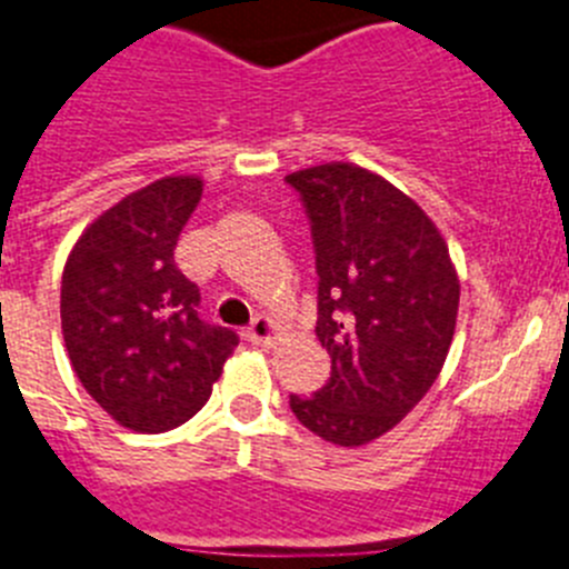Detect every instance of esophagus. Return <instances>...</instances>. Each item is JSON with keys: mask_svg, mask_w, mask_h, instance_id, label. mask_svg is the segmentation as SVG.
<instances>
[{"mask_svg": "<svg viewBox=\"0 0 569 569\" xmlns=\"http://www.w3.org/2000/svg\"><path fill=\"white\" fill-rule=\"evenodd\" d=\"M278 337H280V328L272 317L258 315L247 328V339L252 345H258V348H269V345L278 342Z\"/></svg>", "mask_w": 569, "mask_h": 569, "instance_id": "1", "label": "esophagus"}]
</instances>
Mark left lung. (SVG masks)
<instances>
[{
  "label": "left lung",
  "instance_id": "obj_1",
  "mask_svg": "<svg viewBox=\"0 0 569 569\" xmlns=\"http://www.w3.org/2000/svg\"><path fill=\"white\" fill-rule=\"evenodd\" d=\"M300 193L317 263V339L331 376L289 396L297 421L339 446L396 427L446 362L460 283L427 212L387 179L348 162L286 177Z\"/></svg>",
  "mask_w": 569,
  "mask_h": 569
}]
</instances>
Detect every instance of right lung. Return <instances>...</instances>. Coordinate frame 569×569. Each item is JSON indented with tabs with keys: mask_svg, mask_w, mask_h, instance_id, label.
<instances>
[{
	"mask_svg": "<svg viewBox=\"0 0 569 569\" xmlns=\"http://www.w3.org/2000/svg\"><path fill=\"white\" fill-rule=\"evenodd\" d=\"M201 179L168 177L87 227L61 278L69 362L89 396L134 432H168L204 407L238 345L199 317V286L173 263Z\"/></svg>",
	"mask_w": 569,
	"mask_h": 569,
	"instance_id": "right-lung-1",
	"label": "right lung"
}]
</instances>
